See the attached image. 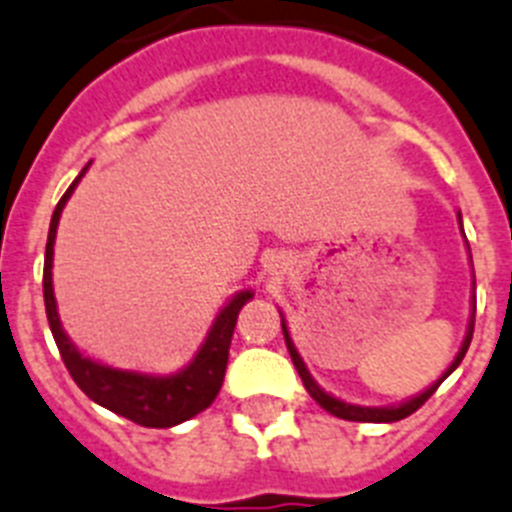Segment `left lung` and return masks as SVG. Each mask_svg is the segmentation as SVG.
<instances>
[{"label": "left lung", "mask_w": 512, "mask_h": 512, "mask_svg": "<svg viewBox=\"0 0 512 512\" xmlns=\"http://www.w3.org/2000/svg\"><path fill=\"white\" fill-rule=\"evenodd\" d=\"M459 221H461V216H459ZM474 304H477V301H474ZM474 311H477V306H474ZM281 327H283V337H286L288 353H291V361H293V366H296V371H299V376H301V381H304L306 391H309L311 397L317 399V402L322 404V407L327 412H332V415H335V417H342V420H353V422H397V420H404V417H410L412 412L420 410L422 404H425L430 397H433L435 389H438V386L443 384V379H446V376H451V373L456 371V366H459V363L464 361L466 350H469L471 335H474V319H471L469 332H466V340H464V345H461L459 355H456V361L451 363V368H448V371L443 373L441 379L435 381V384L430 386V389L422 391L420 397H415V399H410V402L399 404V407H358V404H348V402H340V399L330 397L327 391H322L317 384H314V379H311L309 371H306L304 361H301V355L296 353V348H293L291 335H288L286 322H283V319H281Z\"/></svg>", "instance_id": "left-lung-1"}]
</instances>
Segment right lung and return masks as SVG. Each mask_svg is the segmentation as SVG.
Returning <instances> with one entry per match:
<instances>
[{
	"instance_id": "add662e5",
	"label": "right lung",
	"mask_w": 512,
	"mask_h": 512,
	"mask_svg": "<svg viewBox=\"0 0 512 512\" xmlns=\"http://www.w3.org/2000/svg\"><path fill=\"white\" fill-rule=\"evenodd\" d=\"M87 170V167H84ZM84 170L69 185L64 198L59 201L53 211L51 229H48L46 244V262H43V301H46V317L51 324L53 340L59 345V353L64 358L66 371L79 389L92 399V402L108 407L115 415L126 417V420L144 425V428H172L180 422L190 420L206 407L219 394L224 384L226 361H229V345L234 335V324H237L239 309L252 299V291L237 293L229 304L221 309V314L213 322L203 348L198 350L195 361L188 368H182L175 376H144V373L118 371V368L102 366V363L84 358L66 332L61 330L59 314H56V299H53L51 286V265H53V242H56V226H59L61 211L69 201L71 190L77 188L82 180Z\"/></svg>"
}]
</instances>
